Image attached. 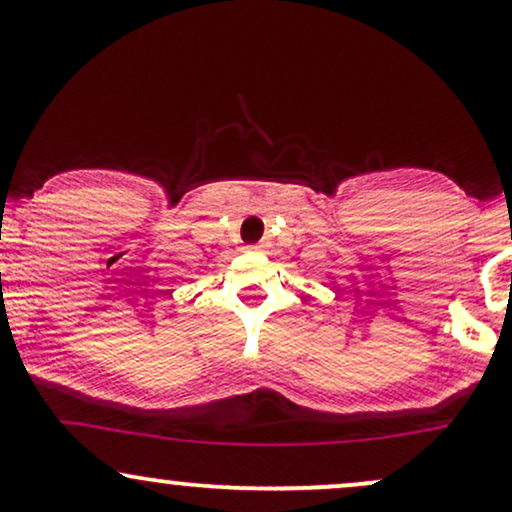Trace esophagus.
I'll return each instance as SVG.
<instances>
[{
    "mask_svg": "<svg viewBox=\"0 0 512 512\" xmlns=\"http://www.w3.org/2000/svg\"><path fill=\"white\" fill-rule=\"evenodd\" d=\"M264 248V245L262 243H257V245H252V250H262Z\"/></svg>",
    "mask_w": 512,
    "mask_h": 512,
    "instance_id": "obj_1",
    "label": "esophagus"
}]
</instances>
